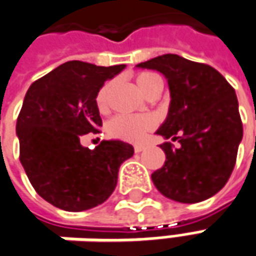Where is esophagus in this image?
I'll return each instance as SVG.
<instances>
[{
  "mask_svg": "<svg viewBox=\"0 0 256 256\" xmlns=\"http://www.w3.org/2000/svg\"><path fill=\"white\" fill-rule=\"evenodd\" d=\"M143 150H144V146L143 144L134 146V152H136V153H140V152H143Z\"/></svg>",
  "mask_w": 256,
  "mask_h": 256,
  "instance_id": "34e87169",
  "label": "esophagus"
}]
</instances>
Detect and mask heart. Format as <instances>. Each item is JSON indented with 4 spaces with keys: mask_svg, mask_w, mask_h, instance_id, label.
<instances>
[{
    "mask_svg": "<svg viewBox=\"0 0 256 256\" xmlns=\"http://www.w3.org/2000/svg\"><path fill=\"white\" fill-rule=\"evenodd\" d=\"M162 78L152 72H142L136 76V84L142 93H144L156 82H160ZM163 82V80H162ZM109 92L110 84H106L96 94V106L100 112L108 110L109 106ZM154 128V120L150 116H132V114H120L108 123V134L114 138L124 142L138 143L146 137V134Z\"/></svg>",
    "mask_w": 256,
    "mask_h": 256,
    "instance_id": "heart-1",
    "label": "heart"
}]
</instances>
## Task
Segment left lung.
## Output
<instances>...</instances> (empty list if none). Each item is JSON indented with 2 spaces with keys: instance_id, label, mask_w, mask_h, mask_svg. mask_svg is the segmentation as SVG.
Masks as SVG:
<instances>
[{
  "instance_id": "left-lung-1",
  "label": "left lung",
  "mask_w": 256,
  "mask_h": 256,
  "mask_svg": "<svg viewBox=\"0 0 256 256\" xmlns=\"http://www.w3.org/2000/svg\"><path fill=\"white\" fill-rule=\"evenodd\" d=\"M167 79L170 106L156 134L178 140L160 147L162 168L152 174L156 188L167 198L192 204L212 197L225 186L242 140V123L232 86L214 68L166 54L136 65Z\"/></svg>"
}]
</instances>
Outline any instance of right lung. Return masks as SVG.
<instances>
[{
    "instance_id": "right-lung-1",
    "label": "right lung",
    "mask_w": 256,
    "mask_h": 256,
    "mask_svg": "<svg viewBox=\"0 0 256 256\" xmlns=\"http://www.w3.org/2000/svg\"><path fill=\"white\" fill-rule=\"evenodd\" d=\"M124 68L69 60L34 82L25 94L16 120L20 160L32 187L52 206L72 212L90 210L116 188L120 166L133 156V146L106 140L89 150L80 138L102 126L96 94Z\"/></svg>"
}]
</instances>
